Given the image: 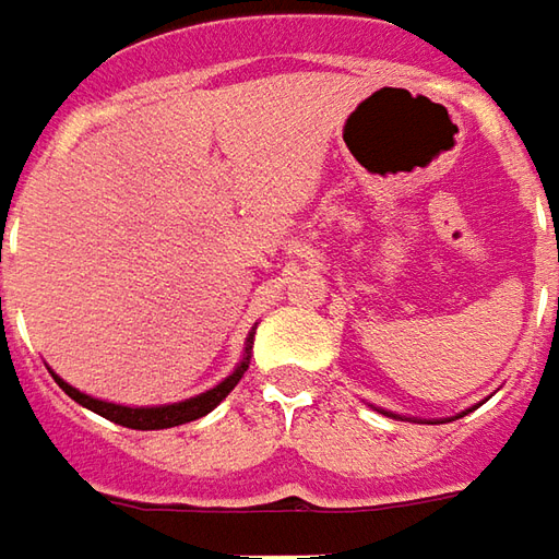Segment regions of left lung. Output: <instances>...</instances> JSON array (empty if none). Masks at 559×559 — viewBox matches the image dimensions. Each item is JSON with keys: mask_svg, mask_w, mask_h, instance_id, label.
I'll return each mask as SVG.
<instances>
[{"mask_svg": "<svg viewBox=\"0 0 559 559\" xmlns=\"http://www.w3.org/2000/svg\"><path fill=\"white\" fill-rule=\"evenodd\" d=\"M378 412H384V415H391V418H400V415H393V412H388V409H378ZM467 412H471V409H467ZM462 415H464V412H462ZM462 415H455V418H462Z\"/></svg>", "mask_w": 559, "mask_h": 559, "instance_id": "left-lung-1", "label": "left lung"}]
</instances>
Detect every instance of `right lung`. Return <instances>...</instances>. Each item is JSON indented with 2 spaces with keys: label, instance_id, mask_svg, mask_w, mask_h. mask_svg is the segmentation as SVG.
<instances>
[{
  "label": "right lung",
  "instance_id": "right-lung-1",
  "mask_svg": "<svg viewBox=\"0 0 559 559\" xmlns=\"http://www.w3.org/2000/svg\"><path fill=\"white\" fill-rule=\"evenodd\" d=\"M252 341H254V332H249L242 359L236 362V369L230 372V376L224 378V381H218L215 388H209L205 393H197V396L181 400V403H168V406H122V403H107V400H97V396H88V393L76 391L73 384H67V381H63L61 376H55V372H51V376H55V381H58V388H61L70 400H76L79 406L97 412V415L110 418V421L122 425V428H131V430L178 428V425H187V421H197V418H202V415H209V412L215 409L227 393L234 391L236 384H239V378L246 376V369H249Z\"/></svg>",
  "mask_w": 559,
  "mask_h": 559
}]
</instances>
